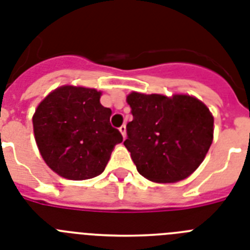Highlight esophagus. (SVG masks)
Returning <instances> with one entry per match:
<instances>
[{
	"label": "esophagus",
	"instance_id": "esophagus-1",
	"mask_svg": "<svg viewBox=\"0 0 250 250\" xmlns=\"http://www.w3.org/2000/svg\"><path fill=\"white\" fill-rule=\"evenodd\" d=\"M119 132H121L122 136H123V137H125V125H121V127H119Z\"/></svg>",
	"mask_w": 250,
	"mask_h": 250
}]
</instances>
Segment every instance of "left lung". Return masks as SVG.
Returning <instances> with one entry per match:
<instances>
[{
    "label": "left lung",
    "instance_id": "1",
    "mask_svg": "<svg viewBox=\"0 0 250 250\" xmlns=\"http://www.w3.org/2000/svg\"><path fill=\"white\" fill-rule=\"evenodd\" d=\"M133 115L125 146L137 171L156 183L189 177L206 156L213 140V117L194 96L132 91L127 96Z\"/></svg>",
    "mask_w": 250,
    "mask_h": 250
}]
</instances>
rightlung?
Returning <instances> with one entry per match:
<instances>
[{
  "mask_svg": "<svg viewBox=\"0 0 250 250\" xmlns=\"http://www.w3.org/2000/svg\"><path fill=\"white\" fill-rule=\"evenodd\" d=\"M100 96L95 89L61 86L45 96L33 115L43 160L66 179L100 175L115 145L123 141L109 122L112 110L100 104Z\"/></svg>",
  "mask_w": 250,
  "mask_h": 250,
  "instance_id": "add662e5",
  "label": "right lung"
}]
</instances>
